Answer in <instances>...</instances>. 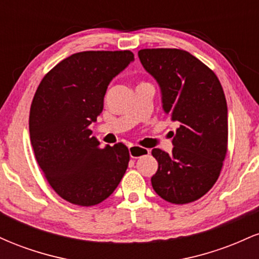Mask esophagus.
<instances>
[{"label": "esophagus", "mask_w": 259, "mask_h": 259, "mask_svg": "<svg viewBox=\"0 0 259 259\" xmlns=\"http://www.w3.org/2000/svg\"><path fill=\"white\" fill-rule=\"evenodd\" d=\"M150 153V150L140 146H135V145H130L129 146V154L132 158H140L141 156Z\"/></svg>", "instance_id": "obj_1"}]
</instances>
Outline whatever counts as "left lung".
Returning a JSON list of instances; mask_svg holds the SVG:
<instances>
[{"instance_id": "left-lung-1", "label": "left lung", "mask_w": 259, "mask_h": 259, "mask_svg": "<svg viewBox=\"0 0 259 259\" xmlns=\"http://www.w3.org/2000/svg\"><path fill=\"white\" fill-rule=\"evenodd\" d=\"M139 58L159 85L163 111L178 124L171 153L152 150L158 162L152 187L170 203H190L212 189L227 156L224 91L215 74L184 50L145 49Z\"/></svg>"}]
</instances>
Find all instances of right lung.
Returning <instances> with one entry per match:
<instances>
[{"instance_id": "obj_1", "label": "right lung", "mask_w": 259, "mask_h": 259, "mask_svg": "<svg viewBox=\"0 0 259 259\" xmlns=\"http://www.w3.org/2000/svg\"><path fill=\"white\" fill-rule=\"evenodd\" d=\"M133 61L130 51L74 53L35 92L29 117L35 157L52 189L70 203H101L125 174L127 147L119 142L101 148L89 126L102 112L109 82Z\"/></svg>"}]
</instances>
